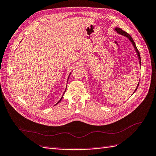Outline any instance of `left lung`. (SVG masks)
Segmentation results:
<instances>
[{"label":"left lung","instance_id":"8db88e82","mask_svg":"<svg viewBox=\"0 0 156 156\" xmlns=\"http://www.w3.org/2000/svg\"><path fill=\"white\" fill-rule=\"evenodd\" d=\"M115 30L117 31L118 33H119V34H122V35H123V36H125V37H126L128 38H129V41H131V42L132 43V44H133V47H134V48H135V50H136V53H137V56H138V59H139V61H140V65H141L140 54V52H139V51H138V50H137V47H136V46L135 42H134V41H133V38H132L131 36H130L128 33H127V32H125V31H124V30H122V29H121L120 28H115ZM138 86H139V84H137V88H136L134 92L136 91L137 88H138Z\"/></svg>","mask_w":156,"mask_h":156}]
</instances>
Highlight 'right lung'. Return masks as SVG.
<instances>
[{"label":"right lung","instance_id":"1","mask_svg":"<svg viewBox=\"0 0 156 156\" xmlns=\"http://www.w3.org/2000/svg\"><path fill=\"white\" fill-rule=\"evenodd\" d=\"M66 92V90H65V91H64V92ZM64 94L62 95V98H60V100L58 101V102H57V104H58V103H59V102H60V101L62 100V98H63V96H64ZM57 104H56V105Z\"/></svg>","mask_w":156,"mask_h":156}]
</instances>
